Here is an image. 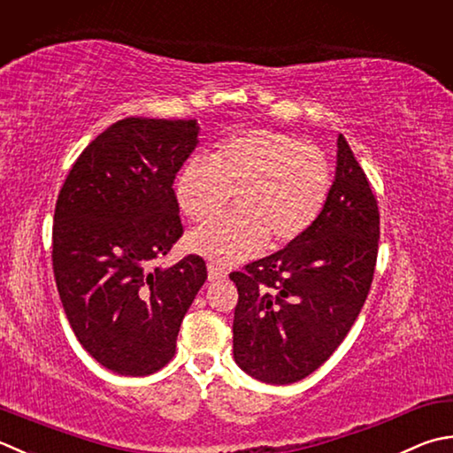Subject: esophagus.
Here are the masks:
<instances>
[{"instance_id": "esophagus-1", "label": "esophagus", "mask_w": 453, "mask_h": 453, "mask_svg": "<svg viewBox=\"0 0 453 453\" xmlns=\"http://www.w3.org/2000/svg\"><path fill=\"white\" fill-rule=\"evenodd\" d=\"M227 277V271L224 267H218V265H208V279L210 280H221Z\"/></svg>"}]
</instances>
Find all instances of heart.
I'll list each match as a JSON object with an SVG mask.
<instances>
[{"label":"heart","mask_w":453,"mask_h":453,"mask_svg":"<svg viewBox=\"0 0 453 453\" xmlns=\"http://www.w3.org/2000/svg\"><path fill=\"white\" fill-rule=\"evenodd\" d=\"M330 165L320 149L296 137L255 129L221 141L214 153L190 157L173 184L192 221H208L235 192L232 216L188 235V247L216 265H234L306 234L330 194Z\"/></svg>","instance_id":"heart-1"}]
</instances>
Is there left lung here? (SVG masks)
<instances>
[{
    "label": "left lung",
    "instance_id": "left-lung-1",
    "mask_svg": "<svg viewBox=\"0 0 453 453\" xmlns=\"http://www.w3.org/2000/svg\"><path fill=\"white\" fill-rule=\"evenodd\" d=\"M379 208L340 133L334 184L320 216L285 250L232 273L234 359L269 385L308 377L338 349L373 280Z\"/></svg>",
    "mask_w": 453,
    "mask_h": 453
}]
</instances>
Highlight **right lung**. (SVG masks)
I'll use <instances>...</instances> for the list:
<instances>
[{
    "mask_svg": "<svg viewBox=\"0 0 453 453\" xmlns=\"http://www.w3.org/2000/svg\"><path fill=\"white\" fill-rule=\"evenodd\" d=\"M196 119L126 118L100 133L62 184L52 269L78 342L105 369L150 375L173 359L208 279L198 255L157 261L182 235L173 182L198 145Z\"/></svg>",
    "mask_w": 453,
    "mask_h": 453,
    "instance_id": "1",
    "label": "right lung"
}]
</instances>
